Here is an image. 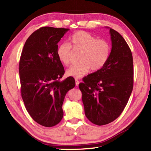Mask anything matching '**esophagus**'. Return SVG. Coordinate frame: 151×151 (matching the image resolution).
<instances>
[{
    "label": "esophagus",
    "instance_id": "34e87169",
    "mask_svg": "<svg viewBox=\"0 0 151 151\" xmlns=\"http://www.w3.org/2000/svg\"><path fill=\"white\" fill-rule=\"evenodd\" d=\"M75 82H76V86H78V84H79V81L78 80V78H75Z\"/></svg>",
    "mask_w": 151,
    "mask_h": 151
}]
</instances>
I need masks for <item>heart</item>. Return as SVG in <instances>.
Masks as SVG:
<instances>
[{
  "instance_id": "heart-1",
  "label": "heart",
  "mask_w": 151,
  "mask_h": 151,
  "mask_svg": "<svg viewBox=\"0 0 151 151\" xmlns=\"http://www.w3.org/2000/svg\"><path fill=\"white\" fill-rule=\"evenodd\" d=\"M81 51L80 62L67 70V75L81 78L91 69L97 70L103 67L110 57L111 46L106 40L97 39L85 31H78L68 38V43L60 44L57 47L56 55L60 62L68 65L71 61L72 50Z\"/></svg>"
}]
</instances>
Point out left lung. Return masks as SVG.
<instances>
[{
	"mask_svg": "<svg viewBox=\"0 0 151 151\" xmlns=\"http://www.w3.org/2000/svg\"><path fill=\"white\" fill-rule=\"evenodd\" d=\"M110 30L111 50L101 69L83 78L79 84L86 117L97 125L111 123L119 116L132 91V54L126 41Z\"/></svg>",
	"mask_w": 151,
	"mask_h": 151,
	"instance_id": "8db88e82",
	"label": "left lung"
}]
</instances>
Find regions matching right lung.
I'll use <instances>...</instances> for the list:
<instances>
[{
  "label": "right lung",
  "mask_w": 151,
  "mask_h": 151,
  "mask_svg": "<svg viewBox=\"0 0 151 151\" xmlns=\"http://www.w3.org/2000/svg\"><path fill=\"white\" fill-rule=\"evenodd\" d=\"M69 28L45 27L32 34L25 42L19 61L21 96L28 114L42 126L58 124L63 116L65 95L75 86L56 55L62 37Z\"/></svg>",
  "instance_id": "add662e5"
}]
</instances>
